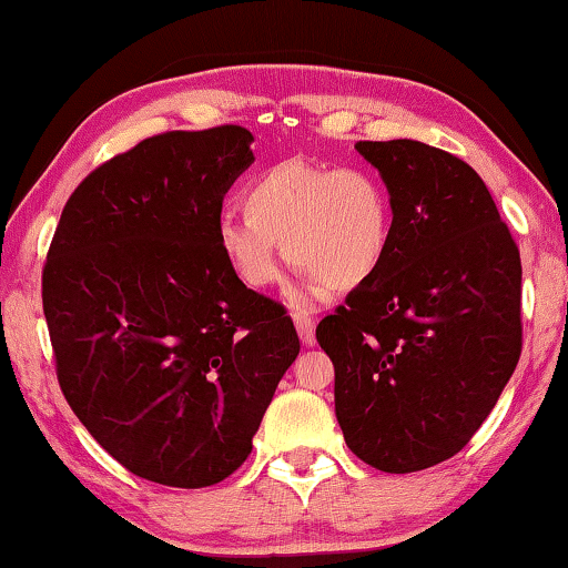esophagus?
<instances>
[{
    "label": "esophagus",
    "mask_w": 568,
    "mask_h": 568,
    "mask_svg": "<svg viewBox=\"0 0 568 568\" xmlns=\"http://www.w3.org/2000/svg\"><path fill=\"white\" fill-rule=\"evenodd\" d=\"M293 321H295V328H298V336L301 342L306 346H313L316 344V324H313V318L308 316V313H293Z\"/></svg>",
    "instance_id": "34e87169"
}]
</instances>
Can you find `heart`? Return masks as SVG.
Segmentation results:
<instances>
[{"label":"heart","mask_w":568,"mask_h":568,"mask_svg":"<svg viewBox=\"0 0 568 568\" xmlns=\"http://www.w3.org/2000/svg\"><path fill=\"white\" fill-rule=\"evenodd\" d=\"M244 219L224 216L216 244L236 281L267 291L283 277V257L306 273L311 291H352L390 257L395 203L383 175L362 165L283 160L242 191Z\"/></svg>","instance_id":"obj_1"}]
</instances>
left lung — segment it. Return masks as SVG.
<instances>
[{
	"label": "left lung",
	"mask_w": 568,
	"mask_h": 568,
	"mask_svg": "<svg viewBox=\"0 0 568 568\" xmlns=\"http://www.w3.org/2000/svg\"><path fill=\"white\" fill-rule=\"evenodd\" d=\"M395 203L385 267L316 326L344 442L379 471L452 459L523 349L520 252L487 185L416 140L357 142Z\"/></svg>",
	"instance_id": "8db88e82"
}]
</instances>
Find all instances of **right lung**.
<instances>
[{
	"instance_id": "add662e5",
	"label": "right lung",
	"mask_w": 568,
	"mask_h": 568,
	"mask_svg": "<svg viewBox=\"0 0 568 568\" xmlns=\"http://www.w3.org/2000/svg\"><path fill=\"white\" fill-rule=\"evenodd\" d=\"M252 140L240 124L175 130L101 163L65 201L42 270L68 405L158 485L240 469L301 352L285 308L236 281L216 244Z\"/></svg>"
}]
</instances>
